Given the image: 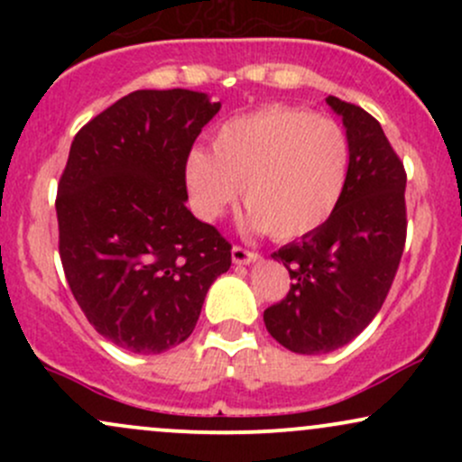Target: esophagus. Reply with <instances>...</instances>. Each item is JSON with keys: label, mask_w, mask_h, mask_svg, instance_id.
<instances>
[{"label": "esophagus", "mask_w": 462, "mask_h": 462, "mask_svg": "<svg viewBox=\"0 0 462 462\" xmlns=\"http://www.w3.org/2000/svg\"><path fill=\"white\" fill-rule=\"evenodd\" d=\"M258 254L256 252H249V249L241 247V245H235L232 247V263L235 264H252L258 261Z\"/></svg>", "instance_id": "1"}]
</instances>
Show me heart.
I'll return each instance as SVG.
<instances>
[{
    "label": "heart",
    "mask_w": 462,
    "mask_h": 462,
    "mask_svg": "<svg viewBox=\"0 0 462 462\" xmlns=\"http://www.w3.org/2000/svg\"><path fill=\"white\" fill-rule=\"evenodd\" d=\"M352 147L341 124L298 106H267L224 121L213 152L193 147L184 161L190 206L215 221L241 184L245 224L280 241L309 235L341 204Z\"/></svg>",
    "instance_id": "1"
}]
</instances>
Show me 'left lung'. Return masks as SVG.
Wrapping results in <instances>:
<instances>
[{
    "instance_id": "left-lung-1",
    "label": "left lung",
    "mask_w": 462,
    "mask_h": 462,
    "mask_svg": "<svg viewBox=\"0 0 462 462\" xmlns=\"http://www.w3.org/2000/svg\"><path fill=\"white\" fill-rule=\"evenodd\" d=\"M341 116L352 161L341 204L321 227L272 254L289 269L264 326L295 354H328L356 338L383 309L406 241V171L383 125L360 106L326 97Z\"/></svg>"
}]
</instances>
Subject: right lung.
Segmentation results:
<instances>
[{
    "label": "right lung",
    "instance_id": "add662e5",
    "mask_svg": "<svg viewBox=\"0 0 462 462\" xmlns=\"http://www.w3.org/2000/svg\"><path fill=\"white\" fill-rule=\"evenodd\" d=\"M221 102L134 91L78 132L58 184L60 261L102 337L134 354L187 341L230 243L187 208L184 161Z\"/></svg>",
    "mask_w": 462,
    "mask_h": 462
}]
</instances>
